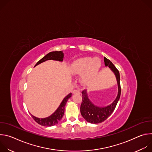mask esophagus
<instances>
[{
	"instance_id": "1",
	"label": "esophagus",
	"mask_w": 152,
	"mask_h": 152,
	"mask_svg": "<svg viewBox=\"0 0 152 152\" xmlns=\"http://www.w3.org/2000/svg\"><path fill=\"white\" fill-rule=\"evenodd\" d=\"M73 93L74 94H80V91H79V90H73Z\"/></svg>"
}]
</instances>
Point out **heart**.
Wrapping results in <instances>:
<instances>
[{"instance_id": "obj_1", "label": "heart", "mask_w": 152, "mask_h": 152, "mask_svg": "<svg viewBox=\"0 0 152 152\" xmlns=\"http://www.w3.org/2000/svg\"><path fill=\"white\" fill-rule=\"evenodd\" d=\"M101 67V62L99 58L85 57L76 60L72 64L71 72L74 75H81L82 81L88 84L98 75Z\"/></svg>"}]
</instances>
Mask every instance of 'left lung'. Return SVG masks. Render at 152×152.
<instances>
[{
    "instance_id": "1",
    "label": "left lung",
    "mask_w": 152,
    "mask_h": 152,
    "mask_svg": "<svg viewBox=\"0 0 152 152\" xmlns=\"http://www.w3.org/2000/svg\"><path fill=\"white\" fill-rule=\"evenodd\" d=\"M105 66H108L114 73L118 83V92L115 100L110 105L106 107H98L95 106L88 99L86 90H83L82 92V100L80 105V113L84 119L89 123L93 124L100 123L106 120L114 111L117 104L119 100L121 95V86L120 73L113 62L104 57Z\"/></svg>"
}]
</instances>
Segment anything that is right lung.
I'll use <instances>...</instances> for the list:
<instances>
[{"label": "right lung", "mask_w": 152, "mask_h": 152, "mask_svg": "<svg viewBox=\"0 0 152 152\" xmlns=\"http://www.w3.org/2000/svg\"><path fill=\"white\" fill-rule=\"evenodd\" d=\"M64 58V53L62 51H55V52H51L42 58H41L37 63L35 64V66L41 64V62H45L47 60H55L59 61H62ZM72 93L69 94L66 97H65L63 100L62 101L61 103L60 104L59 106L58 109L55 111V112L52 114L50 116L44 118H39L36 117H34L32 114V118L39 124L43 126H54L59 123V121L62 118L64 114V109H65V105L66 104L67 102L68 101L69 99L71 97Z\"/></svg>", "instance_id": "add662e5"}]
</instances>
